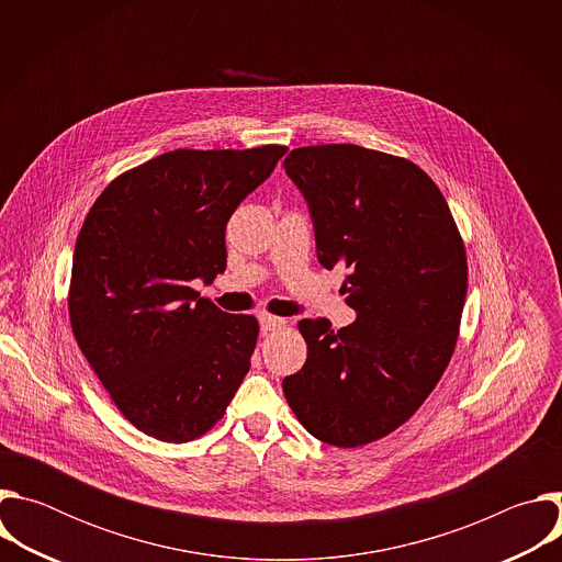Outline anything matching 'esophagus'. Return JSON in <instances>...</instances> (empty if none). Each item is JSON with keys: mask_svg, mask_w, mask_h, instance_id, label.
Returning <instances> with one entry per match:
<instances>
[{"mask_svg": "<svg viewBox=\"0 0 562 562\" xmlns=\"http://www.w3.org/2000/svg\"><path fill=\"white\" fill-rule=\"evenodd\" d=\"M286 325L284 317H276V315H260V329L267 334V331H278Z\"/></svg>", "mask_w": 562, "mask_h": 562, "instance_id": "34e87169", "label": "esophagus"}]
</instances>
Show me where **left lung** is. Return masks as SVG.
Segmentation results:
<instances>
[{
	"label": "left lung",
	"instance_id": "obj_1",
	"mask_svg": "<svg viewBox=\"0 0 562 562\" xmlns=\"http://www.w3.org/2000/svg\"><path fill=\"white\" fill-rule=\"evenodd\" d=\"M325 269L342 267L356 323L302 319L304 367L282 380L304 429L336 447L407 423L447 369L467 295V256L447 200L409 159L356 144L293 148Z\"/></svg>",
	"mask_w": 562,
	"mask_h": 562
}]
</instances>
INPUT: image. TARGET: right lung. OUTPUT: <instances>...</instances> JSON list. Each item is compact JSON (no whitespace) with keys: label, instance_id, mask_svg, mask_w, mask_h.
<instances>
[{"label":"right lung","instance_id":"obj_1","mask_svg":"<svg viewBox=\"0 0 562 562\" xmlns=\"http://www.w3.org/2000/svg\"><path fill=\"white\" fill-rule=\"evenodd\" d=\"M286 146L178 148L113 180L79 231L68 313L75 340L124 418L146 436L206 434L243 384L258 340L191 282L226 269L233 211Z\"/></svg>","mask_w":562,"mask_h":562}]
</instances>
